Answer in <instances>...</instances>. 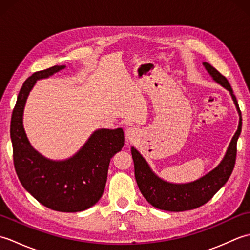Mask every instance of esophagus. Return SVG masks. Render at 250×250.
<instances>
[{
  "label": "esophagus",
  "instance_id": "obj_1",
  "mask_svg": "<svg viewBox=\"0 0 250 250\" xmlns=\"http://www.w3.org/2000/svg\"><path fill=\"white\" fill-rule=\"evenodd\" d=\"M125 136L128 137L130 141L135 140L137 136H139V131L136 130V128H133V126H129L125 130Z\"/></svg>",
  "mask_w": 250,
  "mask_h": 250
}]
</instances>
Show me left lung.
<instances>
[{
  "mask_svg": "<svg viewBox=\"0 0 250 250\" xmlns=\"http://www.w3.org/2000/svg\"><path fill=\"white\" fill-rule=\"evenodd\" d=\"M205 70L214 81L230 92L236 110L240 116L238 126L233 135L224 158L215 168L206 173L199 179L185 184H174L159 177L152 171L145 158L134 147H131L132 158L134 161V174L137 186L142 194L156 208L167 211H184L198 208L208 202L215 193L228 182L234 168L236 158V143L242 131V115L238 107L235 95L229 82L225 76L211 66L209 63L203 62Z\"/></svg>",
  "mask_w": 250,
  "mask_h": 250,
  "instance_id": "obj_1",
  "label": "left lung"
}]
</instances>
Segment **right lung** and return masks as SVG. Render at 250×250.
<instances>
[{
  "label": "right lung",
  "instance_id": "1",
  "mask_svg": "<svg viewBox=\"0 0 250 250\" xmlns=\"http://www.w3.org/2000/svg\"><path fill=\"white\" fill-rule=\"evenodd\" d=\"M65 68L55 65L34 73L23 83L10 121L14 164L21 185L41 204L63 213H76L93 206L102 196L110 159L125 144L124 130L98 129L75 155L51 160L33 146L23 128V111L37 81Z\"/></svg>",
  "mask_w": 250,
  "mask_h": 250
}]
</instances>
